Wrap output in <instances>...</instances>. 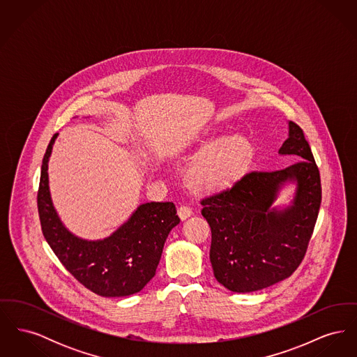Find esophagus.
I'll return each instance as SVG.
<instances>
[{
  "instance_id": "obj_1",
  "label": "esophagus",
  "mask_w": 357,
  "mask_h": 357,
  "mask_svg": "<svg viewBox=\"0 0 357 357\" xmlns=\"http://www.w3.org/2000/svg\"><path fill=\"white\" fill-rule=\"evenodd\" d=\"M178 215H179V218H181L182 221H185L188 217L192 215V210H191L188 206H181V207L178 208Z\"/></svg>"
}]
</instances>
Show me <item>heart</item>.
I'll return each instance as SVG.
<instances>
[{
  "label": "heart",
  "instance_id": "b5f03b06",
  "mask_svg": "<svg viewBox=\"0 0 357 357\" xmlns=\"http://www.w3.org/2000/svg\"><path fill=\"white\" fill-rule=\"evenodd\" d=\"M253 153L252 143L243 136H213L198 149L199 158L187 170V185L199 194L227 190L243 176Z\"/></svg>",
  "mask_w": 357,
  "mask_h": 357
}]
</instances>
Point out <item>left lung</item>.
<instances>
[{
    "mask_svg": "<svg viewBox=\"0 0 357 357\" xmlns=\"http://www.w3.org/2000/svg\"><path fill=\"white\" fill-rule=\"evenodd\" d=\"M294 160L284 170L253 171L201 204L211 229L210 261L217 281L236 293L274 285L298 268L321 204L319 167L303 130L289 121V137L278 150ZM289 181L296 183L292 204L272 207Z\"/></svg>",
    "mask_w": 357,
    "mask_h": 357,
    "instance_id": "1",
    "label": "left lung"
}]
</instances>
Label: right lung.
Segmentation results:
<instances>
[{
	"mask_svg": "<svg viewBox=\"0 0 357 357\" xmlns=\"http://www.w3.org/2000/svg\"><path fill=\"white\" fill-rule=\"evenodd\" d=\"M54 134L44 155L37 192L43 234L60 262L85 288L102 297H124L140 291L153 278L165 242L179 223L172 202L140 204L128 221L109 237L86 241L63 225L52 204L48 162Z\"/></svg>",
	"mask_w": 357,
	"mask_h": 357,
	"instance_id": "1",
	"label": "right lung"
}]
</instances>
